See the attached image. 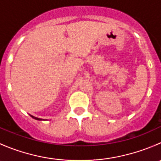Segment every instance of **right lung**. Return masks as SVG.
<instances>
[{
    "label": "right lung",
    "instance_id": "add662e5",
    "mask_svg": "<svg viewBox=\"0 0 161 161\" xmlns=\"http://www.w3.org/2000/svg\"><path fill=\"white\" fill-rule=\"evenodd\" d=\"M31 117H32V118H34V119H36V120H38V121H42V118H36V117H34V116H32V115H30Z\"/></svg>",
    "mask_w": 161,
    "mask_h": 161
}]
</instances>
